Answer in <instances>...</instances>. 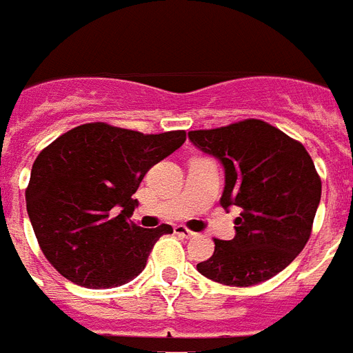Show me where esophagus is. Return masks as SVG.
Wrapping results in <instances>:
<instances>
[{
    "mask_svg": "<svg viewBox=\"0 0 353 353\" xmlns=\"http://www.w3.org/2000/svg\"><path fill=\"white\" fill-rule=\"evenodd\" d=\"M176 233H177V235L185 236V239H192V236L198 235V233H194V231L187 230L185 225H176Z\"/></svg>",
    "mask_w": 353,
    "mask_h": 353,
    "instance_id": "esophagus-1",
    "label": "esophagus"
}]
</instances>
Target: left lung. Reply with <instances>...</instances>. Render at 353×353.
I'll use <instances>...</instances> for the list:
<instances>
[{"label":"left lung","instance_id":"1","mask_svg":"<svg viewBox=\"0 0 353 353\" xmlns=\"http://www.w3.org/2000/svg\"><path fill=\"white\" fill-rule=\"evenodd\" d=\"M194 146L222 161V207L235 205V239H214L198 272L230 287L274 278L307 244L322 181L302 142L268 122L248 118L216 129L188 131Z\"/></svg>","mask_w":353,"mask_h":353}]
</instances>
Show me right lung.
I'll return each mask as SVG.
<instances>
[{
	"label": "right lung",
	"mask_w": 353,
	"mask_h": 353,
	"mask_svg": "<svg viewBox=\"0 0 353 353\" xmlns=\"http://www.w3.org/2000/svg\"><path fill=\"white\" fill-rule=\"evenodd\" d=\"M187 133L144 134L105 122L70 129L39 153L26 188L27 214L46 259L88 289L118 287L144 270L170 225L144 230L129 220L133 194L153 165Z\"/></svg>",
	"instance_id": "obj_1"
}]
</instances>
